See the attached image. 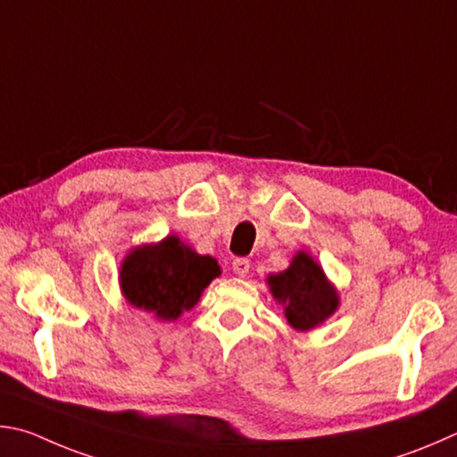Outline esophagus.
Returning <instances> with one entry per match:
<instances>
[{
  "mask_svg": "<svg viewBox=\"0 0 457 457\" xmlns=\"http://www.w3.org/2000/svg\"><path fill=\"white\" fill-rule=\"evenodd\" d=\"M233 270L238 277H246L251 270V261L249 259H235L233 261Z\"/></svg>",
  "mask_w": 457,
  "mask_h": 457,
  "instance_id": "34e87169",
  "label": "esophagus"
}]
</instances>
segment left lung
I'll return each mask as SVG.
<instances>
[{
  "label": "left lung",
  "mask_w": 457,
  "mask_h": 457,
  "mask_svg": "<svg viewBox=\"0 0 457 457\" xmlns=\"http://www.w3.org/2000/svg\"><path fill=\"white\" fill-rule=\"evenodd\" d=\"M273 299L283 305L293 329L309 331L327 321L339 307L337 289L309 253L299 251L283 273L267 277Z\"/></svg>",
  "instance_id": "obj_1"
}]
</instances>
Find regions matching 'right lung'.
<instances>
[{
  "instance_id": "1",
  "label": "right lung",
  "mask_w": 457,
  "mask_h": 457,
  "mask_svg": "<svg viewBox=\"0 0 457 457\" xmlns=\"http://www.w3.org/2000/svg\"><path fill=\"white\" fill-rule=\"evenodd\" d=\"M219 275V262L195 253L172 235L128 253L120 267V287L132 307L146 311L158 321H174L196 305Z\"/></svg>"
}]
</instances>
